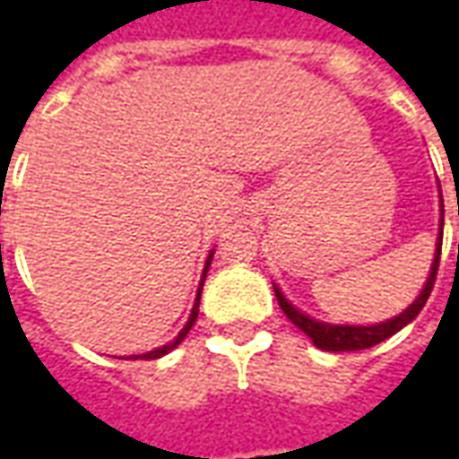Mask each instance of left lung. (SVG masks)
I'll use <instances>...</instances> for the list:
<instances>
[{
  "mask_svg": "<svg viewBox=\"0 0 459 459\" xmlns=\"http://www.w3.org/2000/svg\"><path fill=\"white\" fill-rule=\"evenodd\" d=\"M459 213V211H457ZM437 248H435V260H433V268H430V275H428V282H425V288L420 290V295L415 298V302L408 309H403L398 317L388 319V322H381V325H371V327H354V325H327V322H317V319L307 317V315H302L298 307H292L285 295L275 288V298H278L280 309L288 315V319L299 327L309 339H312V344L317 346V349H325V351H359V349H368V346L381 344L384 339L394 337L395 332H401V329L408 325V322H413L418 315H420V309L425 307V302L430 298V290L435 285V275H437V268H440V248H443V219H440V238L435 243Z\"/></svg>",
  "mask_w": 459,
  "mask_h": 459,
  "instance_id": "left-lung-1",
  "label": "left lung"
}]
</instances>
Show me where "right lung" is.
Returning <instances> with one entry per match:
<instances>
[{"instance_id": "1", "label": "right lung", "mask_w": 459, "mask_h": 459, "mask_svg": "<svg viewBox=\"0 0 459 459\" xmlns=\"http://www.w3.org/2000/svg\"><path fill=\"white\" fill-rule=\"evenodd\" d=\"M209 263H211V255H209V260H206L204 275H201V285H199V292H196V302H194V309H191V315H189V322L184 325V329L179 332V337L174 339V342H169V344H164V346H160V349H154V351H147V354H137V356H132V359H160V356L169 354L171 349H177V346L184 342V337L189 334V329L194 327V322H196V317H199V299H201V290H204V278H206V270H209Z\"/></svg>"}]
</instances>
